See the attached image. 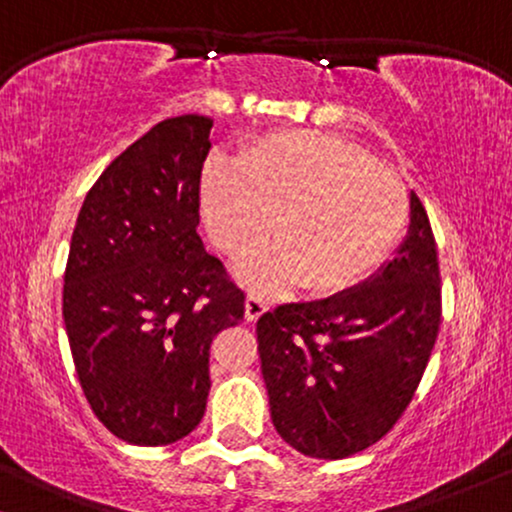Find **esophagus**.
<instances>
[{
	"label": "esophagus",
	"mask_w": 512,
	"mask_h": 512,
	"mask_svg": "<svg viewBox=\"0 0 512 512\" xmlns=\"http://www.w3.org/2000/svg\"><path fill=\"white\" fill-rule=\"evenodd\" d=\"M267 310L269 305L262 295H255V293L248 295V300H245V319H248V322H257V319H260Z\"/></svg>",
	"instance_id": "obj_1"
}]
</instances>
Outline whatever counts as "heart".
Wrapping results in <instances>:
<instances>
[{
	"label": "heart",
	"mask_w": 512,
	"mask_h": 512,
	"mask_svg": "<svg viewBox=\"0 0 512 512\" xmlns=\"http://www.w3.org/2000/svg\"><path fill=\"white\" fill-rule=\"evenodd\" d=\"M202 209L209 236L229 257L260 243L274 219L279 240L243 260L240 281L262 293L303 281L307 293L324 298L348 291L391 255L410 200L396 171L360 145L331 133L281 131L245 147L236 166L209 162Z\"/></svg>",
	"instance_id": "1"
}]
</instances>
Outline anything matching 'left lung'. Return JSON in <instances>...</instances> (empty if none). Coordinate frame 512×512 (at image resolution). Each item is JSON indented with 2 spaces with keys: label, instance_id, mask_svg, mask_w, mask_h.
Masks as SVG:
<instances>
[{
  "label": "left lung",
  "instance_id": "1",
  "mask_svg": "<svg viewBox=\"0 0 512 512\" xmlns=\"http://www.w3.org/2000/svg\"><path fill=\"white\" fill-rule=\"evenodd\" d=\"M439 324L432 226L410 193L408 236L377 274L331 298L279 305L257 319L276 432L310 458L365 451L391 432L415 396Z\"/></svg>",
  "mask_w": 512,
  "mask_h": 512
}]
</instances>
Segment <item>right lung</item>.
Here are the masks:
<instances>
[{
	"instance_id": "1",
	"label": "right lung",
	"mask_w": 512,
	"mask_h": 512,
	"mask_svg": "<svg viewBox=\"0 0 512 512\" xmlns=\"http://www.w3.org/2000/svg\"><path fill=\"white\" fill-rule=\"evenodd\" d=\"M212 119L176 116L121 152L85 195L64 274V324L92 412L121 441L166 446L205 415L209 346L245 295L202 245Z\"/></svg>"
}]
</instances>
